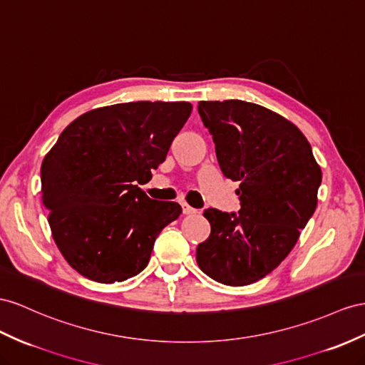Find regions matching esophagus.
Here are the masks:
<instances>
[{
    "instance_id": "1",
    "label": "esophagus",
    "mask_w": 365,
    "mask_h": 365,
    "mask_svg": "<svg viewBox=\"0 0 365 365\" xmlns=\"http://www.w3.org/2000/svg\"><path fill=\"white\" fill-rule=\"evenodd\" d=\"M182 211H183V214H186V216H190V214H195V212H197V210L190 207V205L186 203V202L182 203Z\"/></svg>"
}]
</instances>
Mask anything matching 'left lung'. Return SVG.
I'll return each instance as SVG.
<instances>
[{"label": "left lung", "mask_w": 365, "mask_h": 365, "mask_svg": "<svg viewBox=\"0 0 365 365\" xmlns=\"http://www.w3.org/2000/svg\"><path fill=\"white\" fill-rule=\"evenodd\" d=\"M223 175L240 182V210H205L210 237L195 259L220 284L257 282L293 250L317 205L322 180L312 146L292 121L242 100L200 101Z\"/></svg>", "instance_id": "1"}]
</instances>
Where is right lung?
Wrapping results in <instances>:
<instances>
[{
    "mask_svg": "<svg viewBox=\"0 0 365 365\" xmlns=\"http://www.w3.org/2000/svg\"><path fill=\"white\" fill-rule=\"evenodd\" d=\"M191 110L186 101L92 109L46 154L41 192L52 237L81 276L114 284L138 274L160 231L182 214L179 203L149 199L135 183L165 162Z\"/></svg>",
    "mask_w": 365,
    "mask_h": 365,
    "instance_id": "obj_1",
    "label": "right lung"
}]
</instances>
